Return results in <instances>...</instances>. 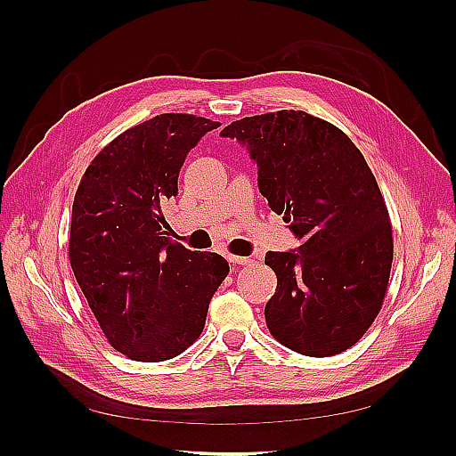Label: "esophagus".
<instances>
[{
    "instance_id": "1",
    "label": "esophagus",
    "mask_w": 456,
    "mask_h": 456,
    "mask_svg": "<svg viewBox=\"0 0 456 456\" xmlns=\"http://www.w3.org/2000/svg\"><path fill=\"white\" fill-rule=\"evenodd\" d=\"M228 260L233 262V265H240V266H247L253 262L251 256H236V255H228Z\"/></svg>"
}]
</instances>
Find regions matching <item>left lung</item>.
I'll return each instance as SVG.
<instances>
[{
	"label": "left lung",
	"mask_w": 456,
	"mask_h": 456,
	"mask_svg": "<svg viewBox=\"0 0 456 456\" xmlns=\"http://www.w3.org/2000/svg\"><path fill=\"white\" fill-rule=\"evenodd\" d=\"M220 136L247 146L260 194L300 241L265 258L278 275L265 308L270 333L310 357L348 350L380 312L394 258L388 209L363 154L300 110L232 121Z\"/></svg>",
	"instance_id": "left-lung-1"
}]
</instances>
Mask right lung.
Instances as JSON below:
<instances>
[{
  "mask_svg": "<svg viewBox=\"0 0 456 456\" xmlns=\"http://www.w3.org/2000/svg\"><path fill=\"white\" fill-rule=\"evenodd\" d=\"M218 121L161 114L101 150L77 186L70 265L108 342L134 362L173 360L201 335L230 266L171 243L161 203L178 194L188 151Z\"/></svg>",
  "mask_w": 456,
  "mask_h": 456,
  "instance_id": "right-lung-1",
  "label": "right lung"
}]
</instances>
